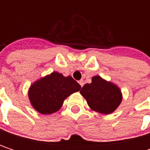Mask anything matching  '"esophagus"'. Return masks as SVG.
<instances>
[{"label": "esophagus", "instance_id": "34e87169", "mask_svg": "<svg viewBox=\"0 0 150 150\" xmlns=\"http://www.w3.org/2000/svg\"><path fill=\"white\" fill-rule=\"evenodd\" d=\"M79 84L81 85V87H82V86H83V84H84V81H83L82 80H81V81H79Z\"/></svg>", "mask_w": 150, "mask_h": 150}]
</instances>
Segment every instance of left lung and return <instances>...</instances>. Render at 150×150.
<instances>
[{
  "instance_id": "1",
  "label": "left lung",
  "mask_w": 150,
  "mask_h": 150,
  "mask_svg": "<svg viewBox=\"0 0 150 150\" xmlns=\"http://www.w3.org/2000/svg\"><path fill=\"white\" fill-rule=\"evenodd\" d=\"M80 93L93 110L106 115L114 112L122 102V94L118 87L106 81L99 75L94 76L91 83L85 84Z\"/></svg>"
}]
</instances>
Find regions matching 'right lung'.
<instances>
[{"label": "right lung", "mask_w": 150, "mask_h": 150, "mask_svg": "<svg viewBox=\"0 0 150 150\" xmlns=\"http://www.w3.org/2000/svg\"><path fill=\"white\" fill-rule=\"evenodd\" d=\"M81 89V85L71 76H63L58 72L35 81L29 89L28 96L33 107L41 114L56 112L63 101L71 94Z\"/></svg>", "instance_id": "obj_1"}]
</instances>
